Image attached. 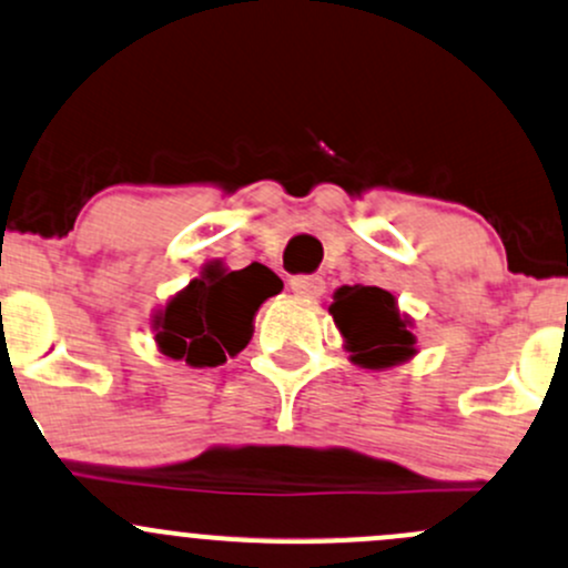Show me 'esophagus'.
<instances>
[{
  "instance_id": "1",
  "label": "esophagus",
  "mask_w": 568,
  "mask_h": 568,
  "mask_svg": "<svg viewBox=\"0 0 568 568\" xmlns=\"http://www.w3.org/2000/svg\"><path fill=\"white\" fill-rule=\"evenodd\" d=\"M288 285L296 296H304V300H315L324 291V280L318 274H296V277H291Z\"/></svg>"
}]
</instances>
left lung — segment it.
Returning <instances> with one entry per match:
<instances>
[{
    "label": "left lung",
    "mask_w": 568,
    "mask_h": 568,
    "mask_svg": "<svg viewBox=\"0 0 568 568\" xmlns=\"http://www.w3.org/2000/svg\"><path fill=\"white\" fill-rule=\"evenodd\" d=\"M334 324L343 332L348 351L362 367H389L414 354V334L389 291L375 285H343L329 304Z\"/></svg>",
    "instance_id": "obj_1"
}]
</instances>
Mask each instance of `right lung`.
<instances>
[{
    "mask_svg": "<svg viewBox=\"0 0 568 568\" xmlns=\"http://www.w3.org/2000/svg\"><path fill=\"white\" fill-rule=\"evenodd\" d=\"M280 288L283 280L264 264L239 272L206 266L204 277L193 280L158 318L160 351L193 367H217L225 354L234 356L250 343L255 310Z\"/></svg>",
    "mask_w": 568,
    "mask_h": 568,
    "instance_id": "right-lung-1",
    "label": "right lung"
}]
</instances>
